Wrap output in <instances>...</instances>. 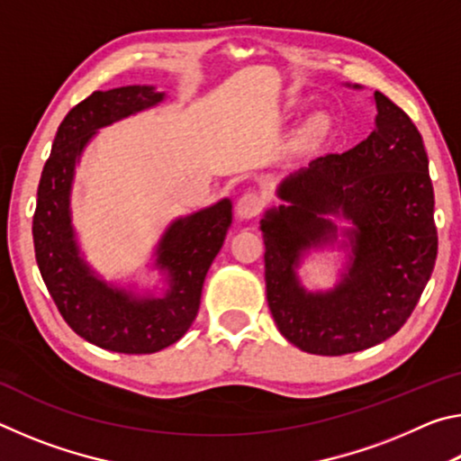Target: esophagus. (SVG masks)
<instances>
[{
  "instance_id": "1",
  "label": "esophagus",
  "mask_w": 461,
  "mask_h": 461,
  "mask_svg": "<svg viewBox=\"0 0 461 461\" xmlns=\"http://www.w3.org/2000/svg\"><path fill=\"white\" fill-rule=\"evenodd\" d=\"M262 205H264V199L260 194L254 191H248L238 199L236 213L240 220H252V217H256L262 212Z\"/></svg>"
}]
</instances>
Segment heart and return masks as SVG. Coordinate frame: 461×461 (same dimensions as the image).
<instances>
[{"mask_svg": "<svg viewBox=\"0 0 461 461\" xmlns=\"http://www.w3.org/2000/svg\"><path fill=\"white\" fill-rule=\"evenodd\" d=\"M325 128H327V122L323 115H315V118H311L305 123V128H303V140L309 144L315 142V140H319L325 134Z\"/></svg>", "mask_w": 461, "mask_h": 461, "instance_id": "b5f03b06", "label": "heart"}]
</instances>
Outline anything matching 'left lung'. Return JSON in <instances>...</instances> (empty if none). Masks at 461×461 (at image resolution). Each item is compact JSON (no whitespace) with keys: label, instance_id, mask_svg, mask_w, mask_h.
<instances>
[{"label":"left lung","instance_id":"left-lung-1","mask_svg":"<svg viewBox=\"0 0 461 461\" xmlns=\"http://www.w3.org/2000/svg\"><path fill=\"white\" fill-rule=\"evenodd\" d=\"M374 104L372 134L286 176L276 189L286 205L268 209L260 221L270 313L278 331L307 354H354L388 339L411 317L435 267V199L423 138L380 91ZM333 216L353 228L338 230ZM339 232L350 248L342 280L330 292H305L295 276L300 258Z\"/></svg>","mask_w":461,"mask_h":461}]
</instances>
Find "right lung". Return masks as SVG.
Listing matches in <instances>:
<instances>
[{
	"mask_svg": "<svg viewBox=\"0 0 461 461\" xmlns=\"http://www.w3.org/2000/svg\"><path fill=\"white\" fill-rule=\"evenodd\" d=\"M162 99L165 93L150 85L91 93L62 120L38 185L32 236L44 285L77 335L118 354H154L183 338L197 317L207 270L231 225L230 199L168 225L154 262L168 280L162 296L109 285L81 256L71 223V189L85 146L97 130Z\"/></svg>",
	"mask_w": 461,
	"mask_h": 461,
	"instance_id": "1",
	"label": "right lung"
}]
</instances>
